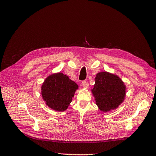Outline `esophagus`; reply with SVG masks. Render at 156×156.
<instances>
[{
  "mask_svg": "<svg viewBox=\"0 0 156 156\" xmlns=\"http://www.w3.org/2000/svg\"><path fill=\"white\" fill-rule=\"evenodd\" d=\"M81 85L83 86V87H84V88H88L89 84L87 81H83L81 83Z\"/></svg>",
  "mask_w": 156,
  "mask_h": 156,
  "instance_id": "34e87169",
  "label": "esophagus"
}]
</instances>
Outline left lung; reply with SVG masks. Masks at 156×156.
I'll return each mask as SVG.
<instances>
[{"label": "left lung", "instance_id": "8db88e82", "mask_svg": "<svg viewBox=\"0 0 156 156\" xmlns=\"http://www.w3.org/2000/svg\"><path fill=\"white\" fill-rule=\"evenodd\" d=\"M99 109L103 112L114 110L123 103L126 86L118 75L107 72H99L91 90Z\"/></svg>", "mask_w": 156, "mask_h": 156}]
</instances>
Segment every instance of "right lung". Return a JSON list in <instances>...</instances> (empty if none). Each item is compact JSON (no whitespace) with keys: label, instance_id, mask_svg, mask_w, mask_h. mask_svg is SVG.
I'll return each mask as SVG.
<instances>
[{"label":"right lung","instance_id":"1","mask_svg":"<svg viewBox=\"0 0 156 156\" xmlns=\"http://www.w3.org/2000/svg\"><path fill=\"white\" fill-rule=\"evenodd\" d=\"M76 83L68 75L58 72L47 77L41 87L42 98L51 109L63 112L68 108L78 89Z\"/></svg>","mask_w":156,"mask_h":156}]
</instances>
